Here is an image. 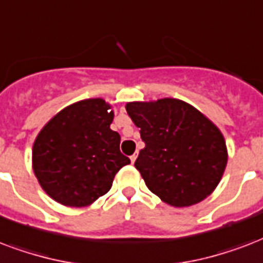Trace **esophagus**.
Segmentation results:
<instances>
[{
	"instance_id": "1",
	"label": "esophagus",
	"mask_w": 263,
	"mask_h": 263,
	"mask_svg": "<svg viewBox=\"0 0 263 263\" xmlns=\"http://www.w3.org/2000/svg\"><path fill=\"white\" fill-rule=\"evenodd\" d=\"M136 159H137V151H136V153H134L132 157H130V161H132V163H134V162H136Z\"/></svg>"
}]
</instances>
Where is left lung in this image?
Returning <instances> with one entry per match:
<instances>
[{"instance_id":"left-lung-1","label":"left lung","mask_w":263,"mask_h":263,"mask_svg":"<svg viewBox=\"0 0 263 263\" xmlns=\"http://www.w3.org/2000/svg\"><path fill=\"white\" fill-rule=\"evenodd\" d=\"M126 110L145 143L134 166L151 193L176 208L214 193L229 155L212 120L177 98L127 102Z\"/></svg>"}]
</instances>
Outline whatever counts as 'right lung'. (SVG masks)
<instances>
[{
  "label": "right lung",
  "instance_id": "add662e5",
  "mask_svg": "<svg viewBox=\"0 0 263 263\" xmlns=\"http://www.w3.org/2000/svg\"><path fill=\"white\" fill-rule=\"evenodd\" d=\"M114 106L102 98L70 104L37 134L31 165L41 189L65 206L83 208L106 194L130 159L110 129Z\"/></svg>",
  "mask_w": 263,
  "mask_h": 263
}]
</instances>
